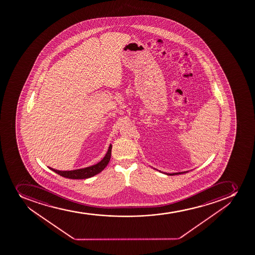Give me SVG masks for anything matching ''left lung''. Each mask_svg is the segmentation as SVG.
<instances>
[{
	"label": "left lung",
	"mask_w": 255,
	"mask_h": 255,
	"mask_svg": "<svg viewBox=\"0 0 255 255\" xmlns=\"http://www.w3.org/2000/svg\"><path fill=\"white\" fill-rule=\"evenodd\" d=\"M183 173H184V172H183ZM183 173H180V172H179V173H173V174H168V175H174V174H183Z\"/></svg>",
	"instance_id": "1"
}]
</instances>
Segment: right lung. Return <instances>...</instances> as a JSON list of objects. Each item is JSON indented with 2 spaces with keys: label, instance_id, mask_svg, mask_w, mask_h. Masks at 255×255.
I'll return each instance as SVG.
<instances>
[{
  "label": "right lung",
  "instance_id": "obj_1",
  "mask_svg": "<svg viewBox=\"0 0 255 255\" xmlns=\"http://www.w3.org/2000/svg\"><path fill=\"white\" fill-rule=\"evenodd\" d=\"M111 149H112V145L111 144L109 147L108 151L106 153V156L104 157V159L101 162H99L98 164L92 165V166L85 168V169H76V170H71V171H61V170H56L52 168H49V169L56 172V174H60L61 176L68 178V179H83L91 178V177L95 176L96 174L101 173L107 166V164L111 159Z\"/></svg>",
  "mask_w": 255,
  "mask_h": 255
}]
</instances>
